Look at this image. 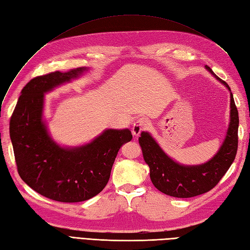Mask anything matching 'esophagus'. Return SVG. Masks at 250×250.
<instances>
[{
  "instance_id": "1",
  "label": "esophagus",
  "mask_w": 250,
  "mask_h": 250,
  "mask_svg": "<svg viewBox=\"0 0 250 250\" xmlns=\"http://www.w3.org/2000/svg\"><path fill=\"white\" fill-rule=\"evenodd\" d=\"M149 127H150V122H149V121L147 119H145V118H140V119H138L134 122V124H133V126L131 128V130H132V133L135 135V137H138V135L142 131L147 130Z\"/></svg>"
}]
</instances>
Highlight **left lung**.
<instances>
[{
    "mask_svg": "<svg viewBox=\"0 0 250 250\" xmlns=\"http://www.w3.org/2000/svg\"><path fill=\"white\" fill-rule=\"evenodd\" d=\"M207 69L228 87V83L214 74L209 66ZM239 113L232 94L230 93V123L218 153L207 164L200 166H181L170 157L157 145L147 132L139 138L144 160L150 168V178L161 192L177 198H190L210 191L225 175L237 154L238 150Z\"/></svg>",
    "mask_w": 250,
    "mask_h": 250,
    "instance_id": "8db88e82",
    "label": "left lung"
}]
</instances>
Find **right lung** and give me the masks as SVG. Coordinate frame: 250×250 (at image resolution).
Instances as JSON below:
<instances>
[{
    "mask_svg": "<svg viewBox=\"0 0 250 250\" xmlns=\"http://www.w3.org/2000/svg\"><path fill=\"white\" fill-rule=\"evenodd\" d=\"M85 69L55 71L34 77L21 89L10 119V138L21 178L35 192L55 201L80 202L107 185L120 148L130 130L107 129L85 146L63 149L47 133L42 115L43 93L77 77Z\"/></svg>",
    "mask_w": 250,
    "mask_h": 250,
    "instance_id": "add662e5",
    "label": "right lung"
}]
</instances>
